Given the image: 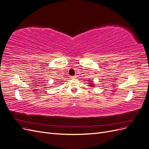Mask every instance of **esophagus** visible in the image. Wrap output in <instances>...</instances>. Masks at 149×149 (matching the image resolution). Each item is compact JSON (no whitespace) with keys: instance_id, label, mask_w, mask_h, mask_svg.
I'll list each match as a JSON object with an SVG mask.
<instances>
[{"instance_id":"esophagus-1","label":"esophagus","mask_w":149,"mask_h":149,"mask_svg":"<svg viewBox=\"0 0 149 149\" xmlns=\"http://www.w3.org/2000/svg\"><path fill=\"white\" fill-rule=\"evenodd\" d=\"M76 78V76H71V78Z\"/></svg>"}]
</instances>
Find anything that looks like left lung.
<instances>
[{"label": "left lung", "mask_w": 149, "mask_h": 149, "mask_svg": "<svg viewBox=\"0 0 149 149\" xmlns=\"http://www.w3.org/2000/svg\"><path fill=\"white\" fill-rule=\"evenodd\" d=\"M89 85H90V86H94L93 84L92 83H89Z\"/></svg>", "instance_id": "8db88e82"}]
</instances>
